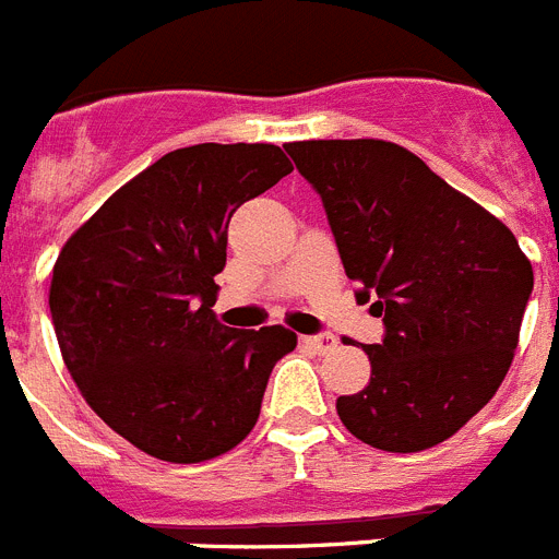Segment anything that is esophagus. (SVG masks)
Returning <instances> with one entry per match:
<instances>
[{
  "label": "esophagus",
  "mask_w": 559,
  "mask_h": 559,
  "mask_svg": "<svg viewBox=\"0 0 559 559\" xmlns=\"http://www.w3.org/2000/svg\"><path fill=\"white\" fill-rule=\"evenodd\" d=\"M304 344H307L309 349H316L318 355H326V352H332L337 346V337L330 335V332H321V335L304 337Z\"/></svg>",
  "instance_id": "34e87169"
}]
</instances>
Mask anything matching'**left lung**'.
Wrapping results in <instances>:
<instances>
[{
  "mask_svg": "<svg viewBox=\"0 0 559 559\" xmlns=\"http://www.w3.org/2000/svg\"><path fill=\"white\" fill-rule=\"evenodd\" d=\"M321 195L358 298L383 318L364 346L372 378L337 397V417L383 452L452 438L503 383L534 287L532 261L503 222L381 139L287 144Z\"/></svg>",
  "mask_w": 559,
  "mask_h": 559,
  "instance_id": "8db88e82",
  "label": "left lung"
}]
</instances>
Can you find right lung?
Masks as SVG:
<instances>
[{
	"label": "right lung",
	"instance_id": "add662e5",
	"mask_svg": "<svg viewBox=\"0 0 559 559\" xmlns=\"http://www.w3.org/2000/svg\"><path fill=\"white\" fill-rule=\"evenodd\" d=\"M293 173L275 144H192L150 164L68 238L50 281L64 367L112 431L167 463H201L252 431L284 326L213 312L229 218Z\"/></svg>",
	"mask_w": 559,
	"mask_h": 559
}]
</instances>
